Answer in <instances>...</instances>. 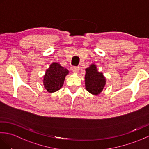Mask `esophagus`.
<instances>
[{
	"instance_id": "1",
	"label": "esophagus",
	"mask_w": 149,
	"mask_h": 149,
	"mask_svg": "<svg viewBox=\"0 0 149 149\" xmlns=\"http://www.w3.org/2000/svg\"><path fill=\"white\" fill-rule=\"evenodd\" d=\"M72 70L74 73H78L79 71V68L78 66H72Z\"/></svg>"
}]
</instances>
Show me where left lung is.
Masks as SVG:
<instances>
[{"label": "left lung", "instance_id": "8db88e82", "mask_svg": "<svg viewBox=\"0 0 149 149\" xmlns=\"http://www.w3.org/2000/svg\"><path fill=\"white\" fill-rule=\"evenodd\" d=\"M85 88L86 90L94 95H98L102 92L106 85V77L102 72L98 71L97 66L91 64L85 69Z\"/></svg>", "mask_w": 149, "mask_h": 149}]
</instances>
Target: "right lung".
Segmentation results:
<instances>
[{
  "mask_svg": "<svg viewBox=\"0 0 149 149\" xmlns=\"http://www.w3.org/2000/svg\"><path fill=\"white\" fill-rule=\"evenodd\" d=\"M69 71L61 66L58 63L54 62L47 69L43 76L44 88L49 93L56 92L62 88Z\"/></svg>",
  "mask_w": 149,
  "mask_h": 149,
  "instance_id": "add662e5",
  "label": "right lung"
}]
</instances>
